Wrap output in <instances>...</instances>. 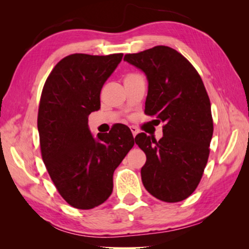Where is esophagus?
Instances as JSON below:
<instances>
[{"label": "esophagus", "mask_w": 249, "mask_h": 249, "mask_svg": "<svg viewBox=\"0 0 249 249\" xmlns=\"http://www.w3.org/2000/svg\"><path fill=\"white\" fill-rule=\"evenodd\" d=\"M130 132H132V134H133V136L135 137V136H136V135L138 134V133H140V129H138L137 127H135V126H130Z\"/></svg>", "instance_id": "esophagus-1"}]
</instances>
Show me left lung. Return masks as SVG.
<instances>
[{
	"mask_svg": "<svg viewBox=\"0 0 249 249\" xmlns=\"http://www.w3.org/2000/svg\"><path fill=\"white\" fill-rule=\"evenodd\" d=\"M124 60L146 73L145 114L163 123L159 141L145 133L135 137L147 158L142 184L163 202L182 201L199 185L210 155L213 119L203 81L191 62L168 46L127 53Z\"/></svg>",
	"mask_w": 249,
	"mask_h": 249,
	"instance_id": "1",
	"label": "left lung"
}]
</instances>
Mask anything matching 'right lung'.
<instances>
[{"instance_id":"obj_1","label":"right lung","mask_w":249,"mask_h":249,"mask_svg":"<svg viewBox=\"0 0 249 249\" xmlns=\"http://www.w3.org/2000/svg\"><path fill=\"white\" fill-rule=\"evenodd\" d=\"M122 58L69 54L53 67L41 91V158L59 195L75 209H93L108 199L114 170L135 144L126 125L96 140L88 127V116L101 107V89Z\"/></svg>"}]
</instances>
